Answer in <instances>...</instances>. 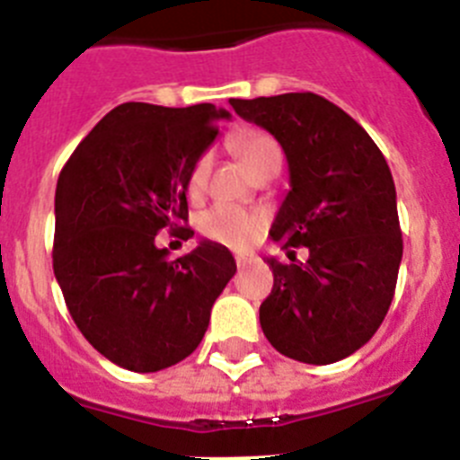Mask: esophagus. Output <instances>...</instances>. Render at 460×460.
Here are the masks:
<instances>
[{"mask_svg": "<svg viewBox=\"0 0 460 460\" xmlns=\"http://www.w3.org/2000/svg\"><path fill=\"white\" fill-rule=\"evenodd\" d=\"M234 262H237V267L242 270V267L251 265V262H253V258H251V255H237V258H234Z\"/></svg>", "mask_w": 460, "mask_h": 460, "instance_id": "obj_1", "label": "esophagus"}]
</instances>
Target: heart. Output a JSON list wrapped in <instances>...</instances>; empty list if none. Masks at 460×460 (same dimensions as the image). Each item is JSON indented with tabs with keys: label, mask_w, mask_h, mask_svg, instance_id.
I'll use <instances>...</instances> for the list:
<instances>
[{
	"label": "heart",
	"mask_w": 460,
	"mask_h": 460,
	"mask_svg": "<svg viewBox=\"0 0 460 460\" xmlns=\"http://www.w3.org/2000/svg\"><path fill=\"white\" fill-rule=\"evenodd\" d=\"M234 152L242 156V161L249 165L253 172H260L270 161L280 158L279 142L270 136V133L260 131V128H239L230 137ZM211 158L209 154L198 156L189 170V186L190 195H200L209 177ZM200 233L211 242L223 243L227 249L243 251L253 246L260 239L262 230H265V217L253 209H243V207L234 205H217L207 209L198 221Z\"/></svg>",
	"instance_id": "b5f03b06"
}]
</instances>
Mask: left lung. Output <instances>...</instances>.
Here are the masks:
<instances>
[{
  "instance_id": "obj_1",
  "label": "left lung",
  "mask_w": 460,
  "mask_h": 460,
  "mask_svg": "<svg viewBox=\"0 0 460 460\" xmlns=\"http://www.w3.org/2000/svg\"><path fill=\"white\" fill-rule=\"evenodd\" d=\"M286 152L290 190L270 237L290 265L270 258L274 288L260 324L280 355L334 364L371 341L394 299L403 239L389 165L348 112L313 92L230 99ZM292 248H306L299 263Z\"/></svg>"
}]
</instances>
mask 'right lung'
Returning <instances> with one entry per match:
<instances>
[{
  "instance_id": "obj_1",
  "label": "right lung",
  "mask_w": 460,
  "mask_h": 460,
  "mask_svg": "<svg viewBox=\"0 0 460 460\" xmlns=\"http://www.w3.org/2000/svg\"><path fill=\"white\" fill-rule=\"evenodd\" d=\"M230 112L211 103H121L80 142L55 190L52 270L73 323L112 364L154 373L200 345L237 265L214 242L168 260L156 234L189 239L186 180Z\"/></svg>"
}]
</instances>
